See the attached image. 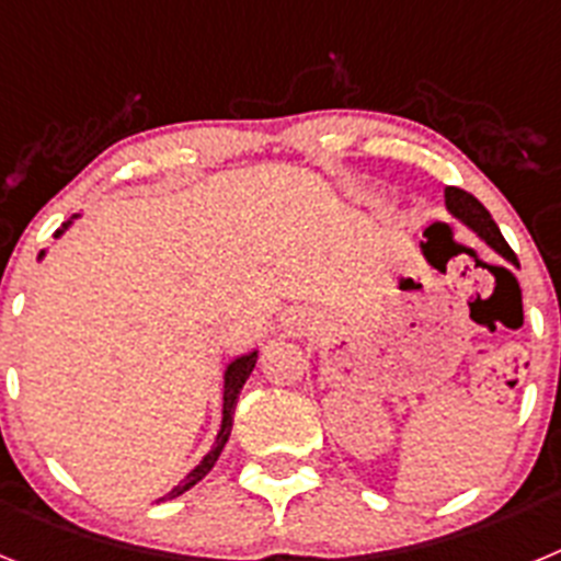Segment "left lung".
<instances>
[{"label": "left lung", "instance_id": "8db88e82", "mask_svg": "<svg viewBox=\"0 0 561 561\" xmlns=\"http://www.w3.org/2000/svg\"><path fill=\"white\" fill-rule=\"evenodd\" d=\"M444 205H447V213L453 216L455 221H458V225H463L466 230H472L474 236H478L480 241L489 247V250H494L500 257H503V261H508V264L517 266L519 270L517 255L512 252V247L505 244V238L500 236V227L494 225V219L489 216V210H485V207L474 199L472 193L460 191V187H447V191H444Z\"/></svg>", "mask_w": 561, "mask_h": 561}]
</instances>
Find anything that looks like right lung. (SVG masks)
Returning a JSON list of instances; mask_svg holds the SVG:
<instances>
[{
    "label": "right lung",
    "mask_w": 561,
    "mask_h": 561,
    "mask_svg": "<svg viewBox=\"0 0 561 561\" xmlns=\"http://www.w3.org/2000/svg\"><path fill=\"white\" fill-rule=\"evenodd\" d=\"M76 219H81V216H76ZM76 219H69L67 225H64L61 230L56 232V238H61L64 232L72 227V221H76ZM44 255H47V250L38 252V261H44ZM257 354H261V351L252 348V351H247V354L232 356V359L227 362V365H225V385H221V424H219V433H216V440H213L210 453H207L205 458L199 460V463L193 466L191 472H187L185 478H182L180 483L173 485L171 492H168L165 497H160V500H173V497H180V494H185L187 489H193V485L199 483V480L205 478L207 472H210L213 466H216V460H219L221 449H225V444H227V438H230L232 413H236L238 393H241V388H244V381L250 379L252 368H255V362H257Z\"/></svg>",
    "instance_id": "1"
}]
</instances>
